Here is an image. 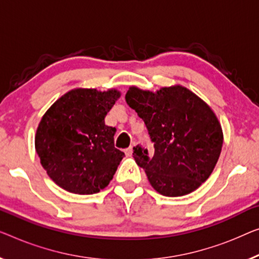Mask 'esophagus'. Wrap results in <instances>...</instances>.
I'll list each match as a JSON object with an SVG mask.
<instances>
[{"instance_id": "34e87169", "label": "esophagus", "mask_w": 259, "mask_h": 259, "mask_svg": "<svg viewBox=\"0 0 259 259\" xmlns=\"http://www.w3.org/2000/svg\"><path fill=\"white\" fill-rule=\"evenodd\" d=\"M133 151H134V150H133V146H129V148L128 149H125V154H126V156H128V157H130V156H133Z\"/></svg>"}]
</instances>
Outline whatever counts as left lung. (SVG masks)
I'll return each mask as SVG.
<instances>
[{"instance_id":"1","label":"left lung","mask_w":259,"mask_h":259,"mask_svg":"<svg viewBox=\"0 0 259 259\" xmlns=\"http://www.w3.org/2000/svg\"><path fill=\"white\" fill-rule=\"evenodd\" d=\"M125 101L144 121L154 152L137 145L134 158L151 186L165 196H183L213 172L223 144L221 124L211 108L186 87L156 93L131 86Z\"/></svg>"}]
</instances>
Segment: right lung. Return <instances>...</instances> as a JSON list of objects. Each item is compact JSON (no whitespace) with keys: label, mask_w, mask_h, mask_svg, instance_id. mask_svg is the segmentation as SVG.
<instances>
[{"label":"right lung","mask_w":259,"mask_h":259,"mask_svg":"<svg viewBox=\"0 0 259 259\" xmlns=\"http://www.w3.org/2000/svg\"><path fill=\"white\" fill-rule=\"evenodd\" d=\"M121 93L75 88L46 110L34 136L41 166L58 186L94 194L109 185L124 153L114 145L116 129L105 117Z\"/></svg>","instance_id":"1"}]
</instances>
